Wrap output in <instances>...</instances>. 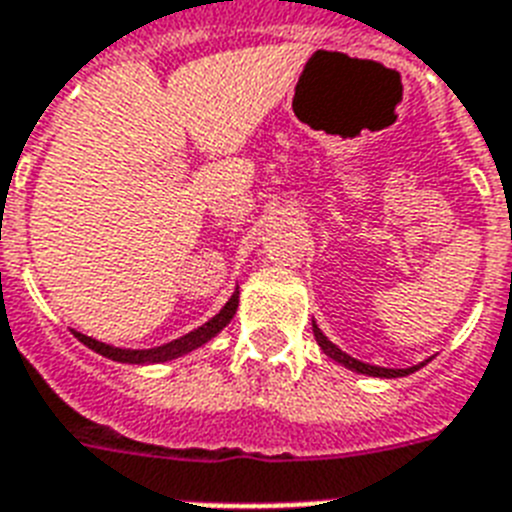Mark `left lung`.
Listing matches in <instances>:
<instances>
[{"instance_id": "8db88e82", "label": "left lung", "mask_w": 512, "mask_h": 512, "mask_svg": "<svg viewBox=\"0 0 512 512\" xmlns=\"http://www.w3.org/2000/svg\"><path fill=\"white\" fill-rule=\"evenodd\" d=\"M313 334H315V342H318V347H321L323 352H326L334 363L344 365V368H350V371L355 373H363V376H373V378H400V376H410V373L421 371L423 365L429 363V360H423V363L418 365H410V368H381V365H371V363H363V360H357V357L347 355V352H342L339 347H336L331 339H328L326 334H323L321 328H318V323L313 321Z\"/></svg>"}]
</instances>
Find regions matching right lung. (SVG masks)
<instances>
[{"label": "right lung", "mask_w": 512, "mask_h": 512, "mask_svg": "<svg viewBox=\"0 0 512 512\" xmlns=\"http://www.w3.org/2000/svg\"><path fill=\"white\" fill-rule=\"evenodd\" d=\"M236 307H239V286H236L234 294H231V299H228L226 305L220 307V313L213 315L210 321L202 323V326L194 328V331H189V334L178 336V339H173V342L160 344V347H149V350H126V347H112V344L99 342V339H94V336L81 334V331H76V328H70V331H73V336H76L78 342L86 344L89 350L99 352L102 357H110V360H115V363L155 365V363H168V360H176V357H184V355H189V352L199 350V347H205L210 339H215V336H218L220 331L228 326V323H231V318L236 315Z\"/></svg>", "instance_id": "right-lung-1"}]
</instances>
